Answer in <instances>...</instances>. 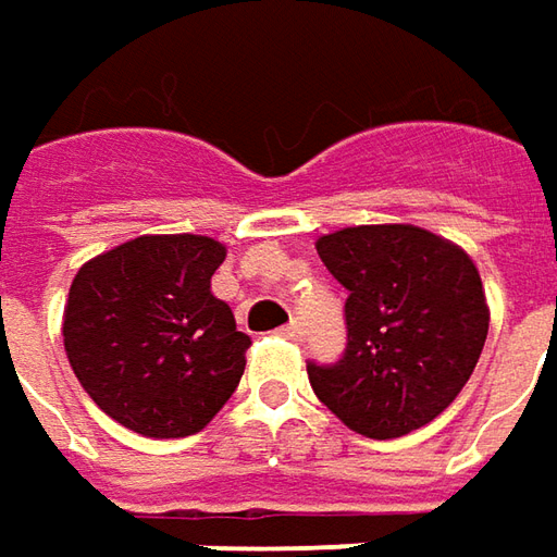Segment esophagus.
<instances>
[{
    "mask_svg": "<svg viewBox=\"0 0 557 557\" xmlns=\"http://www.w3.org/2000/svg\"><path fill=\"white\" fill-rule=\"evenodd\" d=\"M278 334L288 337V341H300V337H304V325H300V322H288L285 329H278Z\"/></svg>",
    "mask_w": 557,
    "mask_h": 557,
    "instance_id": "1",
    "label": "esophagus"
}]
</instances>
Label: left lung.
<instances>
[{"instance_id":"left-lung-1","label":"left lung","mask_w":557,"mask_h":557,"mask_svg":"<svg viewBox=\"0 0 557 557\" xmlns=\"http://www.w3.org/2000/svg\"><path fill=\"white\" fill-rule=\"evenodd\" d=\"M315 250L350 297L347 354L307 366L312 394L362 437L424 428L461 394L490 332L474 260L409 223L347 225Z\"/></svg>"}]
</instances>
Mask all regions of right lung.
<instances>
[{
  "instance_id": "1",
  "label": "right lung",
  "mask_w": 557,
  "mask_h": 557,
  "mask_svg": "<svg viewBox=\"0 0 557 557\" xmlns=\"http://www.w3.org/2000/svg\"><path fill=\"white\" fill-rule=\"evenodd\" d=\"M225 245L139 235L86 260L64 304V354L98 409L141 437L203 431L245 374L250 337L210 290Z\"/></svg>"
}]
</instances>
